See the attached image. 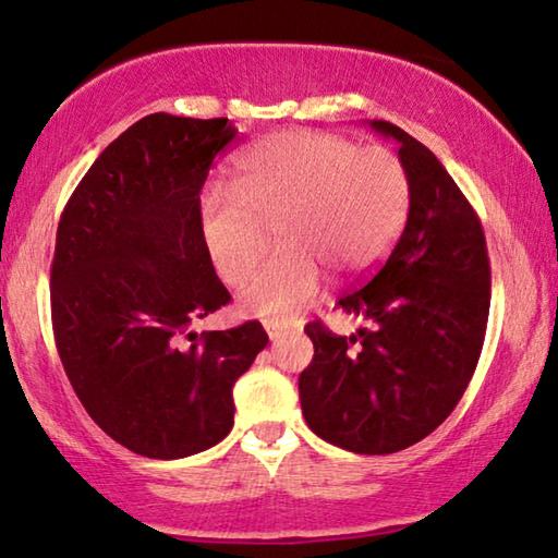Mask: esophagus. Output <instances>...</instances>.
Listing matches in <instances>:
<instances>
[{"mask_svg":"<svg viewBox=\"0 0 558 558\" xmlns=\"http://www.w3.org/2000/svg\"><path fill=\"white\" fill-rule=\"evenodd\" d=\"M264 327H267V333H269V339L271 341H281L289 333V329L284 327V324H274V322H267L264 324Z\"/></svg>","mask_w":558,"mask_h":558,"instance_id":"34e87169","label":"esophagus"}]
</instances>
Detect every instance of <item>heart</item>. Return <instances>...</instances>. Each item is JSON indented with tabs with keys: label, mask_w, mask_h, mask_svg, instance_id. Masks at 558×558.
<instances>
[{
	"label": "heart",
	"mask_w": 558,
	"mask_h": 558,
	"mask_svg": "<svg viewBox=\"0 0 558 558\" xmlns=\"http://www.w3.org/2000/svg\"><path fill=\"white\" fill-rule=\"evenodd\" d=\"M407 207L409 179L397 154L289 130L244 151L229 190L202 196L199 231L211 267L236 284L267 254V227H277L281 254L239 289V306L291 319L319 296L324 269L356 274L379 262Z\"/></svg>",
	"instance_id": "obj_1"
}]
</instances>
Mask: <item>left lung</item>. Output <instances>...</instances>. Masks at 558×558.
Segmentation results:
<instances>
[{
  "instance_id": "8db88e82",
  "label": "left lung",
  "mask_w": 558,
  "mask_h": 558,
  "mask_svg": "<svg viewBox=\"0 0 558 558\" xmlns=\"http://www.w3.org/2000/svg\"><path fill=\"white\" fill-rule=\"evenodd\" d=\"M374 132L399 142L409 214L399 242L339 308L368 324L337 337L308 324L314 359L299 376L308 428L354 453H393L447 418L482 354L492 269L482 221L434 151L391 122Z\"/></svg>"
}]
</instances>
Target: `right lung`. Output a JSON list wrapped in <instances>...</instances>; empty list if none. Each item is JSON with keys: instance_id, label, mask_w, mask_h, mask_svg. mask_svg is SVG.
Wrapping results in <instances>:
<instances>
[{"instance_id": "add662e5", "label": "right lung", "mask_w": 558, "mask_h": 558, "mask_svg": "<svg viewBox=\"0 0 558 558\" xmlns=\"http://www.w3.org/2000/svg\"><path fill=\"white\" fill-rule=\"evenodd\" d=\"M229 119L159 111L99 154L66 202L51 327L82 407L147 459H184L234 426L231 387L267 347L259 322L190 331L229 304L199 231V192Z\"/></svg>"}]
</instances>
